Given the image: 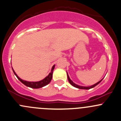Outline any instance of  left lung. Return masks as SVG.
<instances>
[{
    "mask_svg": "<svg viewBox=\"0 0 121 121\" xmlns=\"http://www.w3.org/2000/svg\"><path fill=\"white\" fill-rule=\"evenodd\" d=\"M67 77H68V81H69V82L70 83V84H71L72 85H73V86H74V87H76L77 88H79V89H83V90H90V89L91 88H94V86H95L96 85H98V84H99V82H101V81H102V80H103V78L101 80H100L99 81H98V82H97L96 84H94V85H91V86H80V85H77V84H75V83H74V82L72 81V80H71V79L69 78V76H68V74L67 73Z\"/></svg>",
    "mask_w": 121,
    "mask_h": 121,
    "instance_id": "obj_1",
    "label": "left lung"
}]
</instances>
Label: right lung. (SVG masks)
<instances>
[{"instance_id":"obj_1","label":"right lung","mask_w":121,"mask_h":121,"mask_svg":"<svg viewBox=\"0 0 121 121\" xmlns=\"http://www.w3.org/2000/svg\"><path fill=\"white\" fill-rule=\"evenodd\" d=\"M55 67V65H54L53 66V67L52 68V70H51V72L49 73L48 75L46 77V78L43 79V80H41L40 81H37V82H30V81H24V80H22L21 78L19 77L16 74V73H15V71H14V69L12 68L13 69V71L14 73V75L17 77L18 79L20 80V82H22L23 84L26 85L27 86H29V87L32 88H42L43 86H46L47 85V84H48L50 82L51 80H52V77H53V70L54 69Z\"/></svg>"}]
</instances>
